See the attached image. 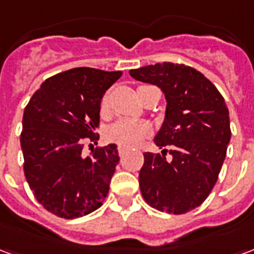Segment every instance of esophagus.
I'll use <instances>...</instances> for the list:
<instances>
[{"mask_svg":"<svg viewBox=\"0 0 254 254\" xmlns=\"http://www.w3.org/2000/svg\"><path fill=\"white\" fill-rule=\"evenodd\" d=\"M127 148H125V147H118V154H120V156L127 154Z\"/></svg>","mask_w":254,"mask_h":254,"instance_id":"34e87169","label":"esophagus"}]
</instances>
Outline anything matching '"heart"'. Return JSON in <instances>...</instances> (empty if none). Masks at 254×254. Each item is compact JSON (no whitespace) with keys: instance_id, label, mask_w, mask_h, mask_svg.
<instances>
[{"instance_id":"heart-1","label":"heart","mask_w":254,"mask_h":254,"mask_svg":"<svg viewBox=\"0 0 254 254\" xmlns=\"http://www.w3.org/2000/svg\"><path fill=\"white\" fill-rule=\"evenodd\" d=\"M102 113H107L109 110V96L105 95L100 103ZM149 127L144 122L132 121V120H120L113 124L106 130V138L120 147L132 148L136 147L145 136H148Z\"/></svg>"}]
</instances>
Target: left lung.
<instances>
[{
  "instance_id": "obj_1",
  "label": "left lung",
  "mask_w": 254,
  "mask_h": 254,
  "mask_svg": "<svg viewBox=\"0 0 254 254\" xmlns=\"http://www.w3.org/2000/svg\"><path fill=\"white\" fill-rule=\"evenodd\" d=\"M158 85L166 96L163 125L155 144L162 154H144L138 174L144 200L158 211L187 213L198 207L218 181L230 143L229 109L218 88L194 67L163 63L129 70ZM170 146V161L165 159Z\"/></svg>"
}]
</instances>
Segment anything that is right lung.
Wrapping results in <instances>:
<instances>
[{"label": "right lung", "instance_id": "1", "mask_svg": "<svg viewBox=\"0 0 254 254\" xmlns=\"http://www.w3.org/2000/svg\"><path fill=\"white\" fill-rule=\"evenodd\" d=\"M121 74L69 69L45 80L25 107L20 134L25 180L36 200L60 218L94 212L109 193L117 145L96 147L87 156L83 147L99 138L100 100Z\"/></svg>", "mask_w": 254, "mask_h": 254}]
</instances>
